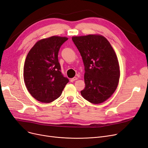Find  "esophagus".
I'll use <instances>...</instances> for the list:
<instances>
[{"instance_id": "1", "label": "esophagus", "mask_w": 148, "mask_h": 148, "mask_svg": "<svg viewBox=\"0 0 148 148\" xmlns=\"http://www.w3.org/2000/svg\"><path fill=\"white\" fill-rule=\"evenodd\" d=\"M77 80V77H73L72 79H71L70 81L71 82H74L75 80Z\"/></svg>"}]
</instances>
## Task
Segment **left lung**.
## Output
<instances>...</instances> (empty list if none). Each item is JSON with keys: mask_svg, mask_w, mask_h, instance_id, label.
<instances>
[{"mask_svg": "<svg viewBox=\"0 0 148 148\" xmlns=\"http://www.w3.org/2000/svg\"><path fill=\"white\" fill-rule=\"evenodd\" d=\"M72 40L83 60L85 88L84 99L92 103L106 101L116 90L119 79L116 55L105 37L97 35L73 36Z\"/></svg>", "mask_w": 148, "mask_h": 148, "instance_id": "left-lung-1", "label": "left lung"}]
</instances>
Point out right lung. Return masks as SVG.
<instances>
[{"label":"right lung","mask_w":148,"mask_h":148,"mask_svg":"<svg viewBox=\"0 0 148 148\" xmlns=\"http://www.w3.org/2000/svg\"><path fill=\"white\" fill-rule=\"evenodd\" d=\"M68 38L53 36L38 41L28 53L24 80L30 94L37 101L49 103L61 96L69 79L61 72L58 55Z\"/></svg>","instance_id":"right-lung-1"}]
</instances>
